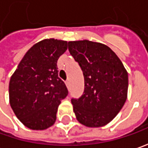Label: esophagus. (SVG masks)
<instances>
[{"mask_svg":"<svg viewBox=\"0 0 148 148\" xmlns=\"http://www.w3.org/2000/svg\"><path fill=\"white\" fill-rule=\"evenodd\" d=\"M65 84H66V87L69 88V87H70V82H69V80H67L66 82H65Z\"/></svg>","mask_w":148,"mask_h":148,"instance_id":"1","label":"esophagus"}]
</instances>
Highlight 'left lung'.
<instances>
[{
    "instance_id": "1",
    "label": "left lung",
    "mask_w": 148,
    "mask_h": 148,
    "mask_svg": "<svg viewBox=\"0 0 148 148\" xmlns=\"http://www.w3.org/2000/svg\"><path fill=\"white\" fill-rule=\"evenodd\" d=\"M69 51L84 72V92L72 99L80 124L99 128L109 124L125 105L128 96V72L117 55L100 42L70 41Z\"/></svg>"
}]
</instances>
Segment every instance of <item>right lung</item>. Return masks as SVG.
Listing matches in <instances>:
<instances>
[{
  "instance_id": "add662e5",
  "label": "right lung",
  "mask_w": 148,
  "mask_h": 148,
  "mask_svg": "<svg viewBox=\"0 0 148 148\" xmlns=\"http://www.w3.org/2000/svg\"><path fill=\"white\" fill-rule=\"evenodd\" d=\"M67 47L63 40L40 41L25 53L10 77V105L19 121L30 130L52 126L59 105L68 95L57 70V60Z\"/></svg>"
}]
</instances>
